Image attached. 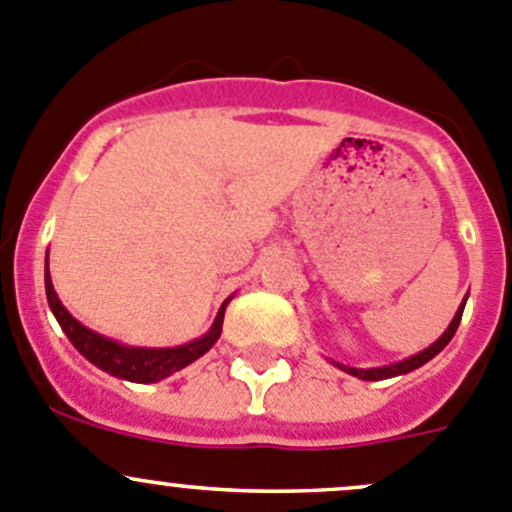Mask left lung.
Listing matches in <instances>:
<instances>
[{"instance_id":"8db88e82","label":"left lung","mask_w":512,"mask_h":512,"mask_svg":"<svg viewBox=\"0 0 512 512\" xmlns=\"http://www.w3.org/2000/svg\"><path fill=\"white\" fill-rule=\"evenodd\" d=\"M465 301H468V296L463 298V303H460V306H458V311H455L453 321L448 323V328H445V331H443V336H440L435 343H430L428 348H423L421 353H416V356L403 358V361L391 363V366H378V368H353V366H343V363H336V361H331V363H333V366L341 368V371H346V373H351V376L361 378V381H383V378H396V376H403V373L416 371V368L426 366L430 358H435L440 351H443L445 346H448L450 338L455 336V331H458V326H460V318H463Z\"/></svg>"}]
</instances>
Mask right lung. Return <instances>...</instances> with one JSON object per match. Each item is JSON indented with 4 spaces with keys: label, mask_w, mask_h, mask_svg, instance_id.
<instances>
[{
    "label": "right lung",
    "mask_w": 512,
    "mask_h": 512,
    "mask_svg": "<svg viewBox=\"0 0 512 512\" xmlns=\"http://www.w3.org/2000/svg\"><path fill=\"white\" fill-rule=\"evenodd\" d=\"M44 288H47V301L52 308L54 318L59 321L62 331L67 333V338L72 341V346L89 363H94L96 368L106 371L109 376L124 378L131 383H156L169 378L171 373L181 371L189 363H194L196 358L204 356L221 336V326H224V311L229 306L231 296L221 303L219 313H216L214 323H211L209 331L201 338L184 343V346H171V348H141V346H126V343L114 341V338H106L101 333L91 331L84 323H79L72 313L64 308V303L59 301L57 291H54L52 276H49V256L44 263Z\"/></svg>",
    "instance_id": "1"
}]
</instances>
